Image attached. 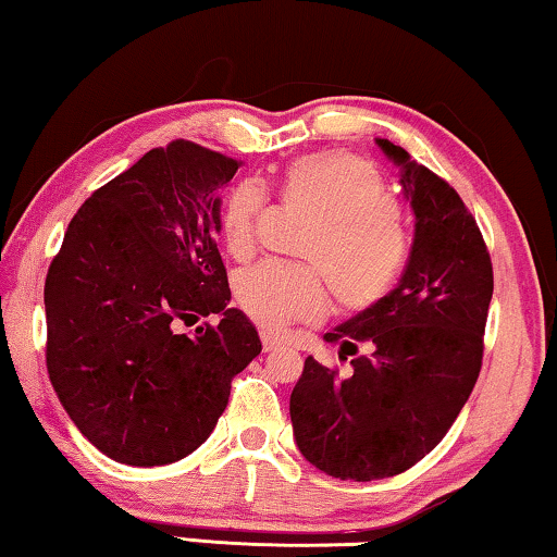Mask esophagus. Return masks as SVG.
<instances>
[{"label":"esophagus","mask_w":557,"mask_h":557,"mask_svg":"<svg viewBox=\"0 0 557 557\" xmlns=\"http://www.w3.org/2000/svg\"><path fill=\"white\" fill-rule=\"evenodd\" d=\"M260 339H262V350L264 352L277 350V347L282 345V337L277 335V332H272L268 327H260Z\"/></svg>","instance_id":"1"}]
</instances>
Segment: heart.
<instances>
[{
    "label": "heart",
    "mask_w": 557,
    "mask_h": 557,
    "mask_svg": "<svg viewBox=\"0 0 557 557\" xmlns=\"http://www.w3.org/2000/svg\"><path fill=\"white\" fill-rule=\"evenodd\" d=\"M282 189L322 218L305 247L314 264L264 260L235 275V300L262 327L312 320L327 305V285L339 310L364 312L393 295L410 260L400 210L375 164L347 149H322L293 160ZM264 197L250 182L232 189L220 235L232 257L257 243Z\"/></svg>",
    "instance_id": "obj_1"
}]
</instances>
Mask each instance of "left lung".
Returning a JSON list of instances; mask_svg holds the SVG:
<instances>
[{
	"mask_svg": "<svg viewBox=\"0 0 557 557\" xmlns=\"http://www.w3.org/2000/svg\"><path fill=\"white\" fill-rule=\"evenodd\" d=\"M400 164L414 212L410 262L393 295L325 335L352 355L350 372L305 360L289 395L300 453L339 480L400 475L445 437L483 368L493 262L460 195L403 147L377 139Z\"/></svg>",
	"mask_w": 557,
	"mask_h": 557,
	"instance_id": "left-lung-1",
	"label": "left lung"
}]
</instances>
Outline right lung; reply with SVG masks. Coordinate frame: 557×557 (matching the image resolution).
<instances>
[{
  "label": "right lung",
  "mask_w": 557,
  "mask_h": 557,
  "mask_svg": "<svg viewBox=\"0 0 557 557\" xmlns=\"http://www.w3.org/2000/svg\"><path fill=\"white\" fill-rule=\"evenodd\" d=\"M239 160L174 139L95 189L45 282L47 372L107 458L152 468L197 450L262 350L230 302L220 195ZM203 323L195 336L173 325Z\"/></svg>",
  "instance_id": "right-lung-1"
}]
</instances>
